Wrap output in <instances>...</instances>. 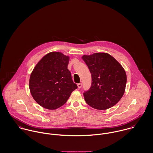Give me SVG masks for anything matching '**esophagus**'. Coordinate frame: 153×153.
Segmentation results:
<instances>
[{
	"mask_svg": "<svg viewBox=\"0 0 153 153\" xmlns=\"http://www.w3.org/2000/svg\"><path fill=\"white\" fill-rule=\"evenodd\" d=\"M82 84L81 83H79L77 84V87L79 88H82Z\"/></svg>",
	"mask_w": 153,
	"mask_h": 153,
	"instance_id": "esophagus-1",
	"label": "esophagus"
}]
</instances>
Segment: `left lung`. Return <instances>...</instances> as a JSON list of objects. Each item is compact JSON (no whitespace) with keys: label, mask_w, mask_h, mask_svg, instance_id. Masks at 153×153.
Wrapping results in <instances>:
<instances>
[{"label":"left lung","mask_w":153,"mask_h":153,"mask_svg":"<svg viewBox=\"0 0 153 153\" xmlns=\"http://www.w3.org/2000/svg\"><path fill=\"white\" fill-rule=\"evenodd\" d=\"M91 74L90 90L84 93L88 105L105 110L116 105L125 91L126 73L122 66L109 54L94 53L82 57Z\"/></svg>","instance_id":"obj_1"}]
</instances>
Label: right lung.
Wrapping results in <instances>:
<instances>
[{
	"label": "right lung",
	"mask_w": 153,
	"mask_h": 153,
	"mask_svg": "<svg viewBox=\"0 0 153 153\" xmlns=\"http://www.w3.org/2000/svg\"><path fill=\"white\" fill-rule=\"evenodd\" d=\"M70 57L60 52L45 55L32 71L29 88L35 101L42 107L54 110L63 105L77 86L68 69Z\"/></svg>",
	"instance_id": "obj_1"
}]
</instances>
